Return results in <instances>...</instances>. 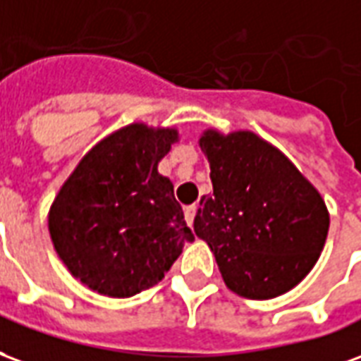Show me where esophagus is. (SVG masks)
<instances>
[{"label":"esophagus","instance_id":"1","mask_svg":"<svg viewBox=\"0 0 361 361\" xmlns=\"http://www.w3.org/2000/svg\"><path fill=\"white\" fill-rule=\"evenodd\" d=\"M196 209H198L196 206H188L186 209H184V215H186V221H188V225H192V223H194V217H196Z\"/></svg>","mask_w":361,"mask_h":361}]
</instances>
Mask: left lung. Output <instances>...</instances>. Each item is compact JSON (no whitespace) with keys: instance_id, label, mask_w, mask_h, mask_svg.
<instances>
[{"instance_id":"8db88e82","label":"left lung","mask_w":361,"mask_h":361,"mask_svg":"<svg viewBox=\"0 0 361 361\" xmlns=\"http://www.w3.org/2000/svg\"><path fill=\"white\" fill-rule=\"evenodd\" d=\"M200 148L213 196H202L194 233L212 248L225 285L238 296L269 300L312 271L329 233L315 186L281 149L250 130L207 128Z\"/></svg>"}]
</instances>
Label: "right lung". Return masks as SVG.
I'll return each instance as SVG.
<instances>
[{"label":"right lung","instance_id":"add662e5","mask_svg":"<svg viewBox=\"0 0 361 361\" xmlns=\"http://www.w3.org/2000/svg\"><path fill=\"white\" fill-rule=\"evenodd\" d=\"M177 128L133 123L84 155L49 207L54 248L90 290L128 298L157 285L194 240L157 165Z\"/></svg>","mask_w":361,"mask_h":361}]
</instances>
